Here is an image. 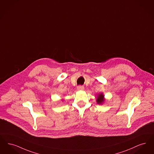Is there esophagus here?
<instances>
[{
  "label": "esophagus",
  "mask_w": 154,
  "mask_h": 154,
  "mask_svg": "<svg viewBox=\"0 0 154 154\" xmlns=\"http://www.w3.org/2000/svg\"><path fill=\"white\" fill-rule=\"evenodd\" d=\"M77 88L78 90H83L85 89V87L83 86H78Z\"/></svg>",
  "instance_id": "34e87169"
}]
</instances>
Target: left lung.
<instances>
[{"instance_id":"8db88e82","label":"left lung","mask_w":154,"mask_h":154,"mask_svg":"<svg viewBox=\"0 0 154 154\" xmlns=\"http://www.w3.org/2000/svg\"><path fill=\"white\" fill-rule=\"evenodd\" d=\"M105 101V98H104V95L102 93H100L98 94L97 98V102L98 104H102L103 102Z\"/></svg>"}]
</instances>
